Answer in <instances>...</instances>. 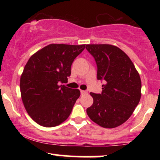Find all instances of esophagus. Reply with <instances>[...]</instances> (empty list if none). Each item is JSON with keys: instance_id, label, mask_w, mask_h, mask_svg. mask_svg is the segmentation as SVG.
I'll return each instance as SVG.
<instances>
[{"instance_id": "obj_1", "label": "esophagus", "mask_w": 160, "mask_h": 160, "mask_svg": "<svg viewBox=\"0 0 160 160\" xmlns=\"http://www.w3.org/2000/svg\"><path fill=\"white\" fill-rule=\"evenodd\" d=\"M80 92H81V95H85L87 94V92L84 91V90H80Z\"/></svg>"}]
</instances>
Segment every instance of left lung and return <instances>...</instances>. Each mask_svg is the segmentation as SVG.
I'll return each instance as SVG.
<instances>
[{
  "instance_id": "8db88e82",
  "label": "left lung",
  "mask_w": 160,
  "mask_h": 160,
  "mask_svg": "<svg viewBox=\"0 0 160 160\" xmlns=\"http://www.w3.org/2000/svg\"><path fill=\"white\" fill-rule=\"evenodd\" d=\"M96 62L97 78L104 80L101 94L90 92L93 104L86 113L104 128H115L131 117L141 95L140 75L127 55L116 46L88 44Z\"/></svg>"
}]
</instances>
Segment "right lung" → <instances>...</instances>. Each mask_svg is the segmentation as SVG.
I'll list each match as a JSON object with an SVG mask.
<instances>
[{
    "label": "right lung",
    "mask_w": 160,
    "mask_h": 160,
    "mask_svg": "<svg viewBox=\"0 0 160 160\" xmlns=\"http://www.w3.org/2000/svg\"><path fill=\"white\" fill-rule=\"evenodd\" d=\"M85 44L52 43L31 56L20 78L22 100L28 115L44 127H54L71 114L79 89L60 85L71 75V67Z\"/></svg>",
    "instance_id": "obj_1"
}]
</instances>
